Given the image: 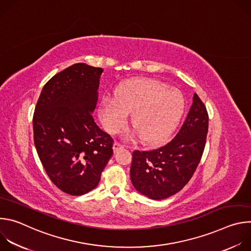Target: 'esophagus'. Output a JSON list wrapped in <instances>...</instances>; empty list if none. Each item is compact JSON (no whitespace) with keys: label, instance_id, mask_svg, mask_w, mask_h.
<instances>
[{"label":"esophagus","instance_id":"34e87169","mask_svg":"<svg viewBox=\"0 0 251 251\" xmlns=\"http://www.w3.org/2000/svg\"><path fill=\"white\" fill-rule=\"evenodd\" d=\"M122 148H124V145L121 144L120 142H118V141L114 142V144H113V151H114V153H116L117 151H119Z\"/></svg>","mask_w":251,"mask_h":251}]
</instances>
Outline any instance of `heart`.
Returning <instances> with one entry per match:
<instances>
[{
  "instance_id": "heart-1",
  "label": "heart",
  "mask_w": 251,
  "mask_h": 251,
  "mask_svg": "<svg viewBox=\"0 0 251 251\" xmlns=\"http://www.w3.org/2000/svg\"><path fill=\"white\" fill-rule=\"evenodd\" d=\"M185 107L182 93L159 80L138 78L124 82L117 95H106L99 106L104 129L116 133L132 114L131 125L147 143L164 140L181 118Z\"/></svg>"
}]
</instances>
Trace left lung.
Here are the masks:
<instances>
[{
    "mask_svg": "<svg viewBox=\"0 0 251 251\" xmlns=\"http://www.w3.org/2000/svg\"><path fill=\"white\" fill-rule=\"evenodd\" d=\"M208 130L205 105L194 94L182 127L167 144L132 154L130 176L134 188L152 200H164L180 192L201 162Z\"/></svg>",
    "mask_w": 251,
    "mask_h": 251,
    "instance_id": "1",
    "label": "left lung"
}]
</instances>
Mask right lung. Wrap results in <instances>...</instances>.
<instances>
[{
	"label": "right lung",
	"instance_id": "obj_1",
	"mask_svg": "<svg viewBox=\"0 0 251 251\" xmlns=\"http://www.w3.org/2000/svg\"><path fill=\"white\" fill-rule=\"evenodd\" d=\"M103 69L75 63L52 76L34 108L33 141L50 181L71 196L97 187L113 154L112 137L94 122Z\"/></svg>",
	"mask_w": 251,
	"mask_h": 251
}]
</instances>
